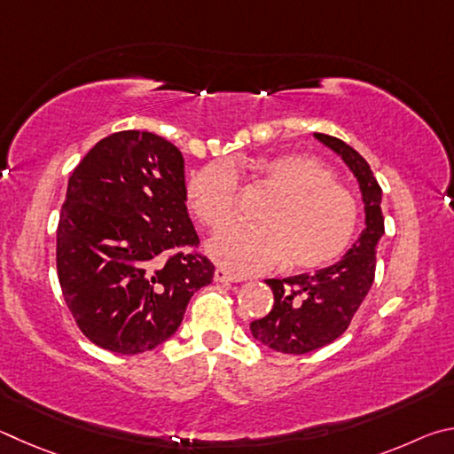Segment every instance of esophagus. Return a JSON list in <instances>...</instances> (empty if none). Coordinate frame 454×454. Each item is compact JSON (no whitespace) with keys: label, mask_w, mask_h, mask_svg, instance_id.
I'll return each instance as SVG.
<instances>
[{"label":"esophagus","mask_w":454,"mask_h":454,"mask_svg":"<svg viewBox=\"0 0 454 454\" xmlns=\"http://www.w3.org/2000/svg\"><path fill=\"white\" fill-rule=\"evenodd\" d=\"M213 279L217 281V283H237V281H241V277H237V275H231L229 271H225V269H215V275H213Z\"/></svg>","instance_id":"1"}]
</instances>
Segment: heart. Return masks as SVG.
<instances>
[{"label": "heart", "instance_id": "b5f03b06", "mask_svg": "<svg viewBox=\"0 0 454 454\" xmlns=\"http://www.w3.org/2000/svg\"><path fill=\"white\" fill-rule=\"evenodd\" d=\"M255 171L275 195L261 209L259 225L233 223L211 237L207 253L215 263L253 275L287 259L307 271L333 263L348 247L359 207L351 191L333 181L327 165L305 153H279L259 161ZM187 197L199 221L221 227L235 209L233 165L203 167L189 179Z\"/></svg>", "mask_w": 454, "mask_h": 454}]
</instances>
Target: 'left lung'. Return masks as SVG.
<instances>
[{
	"label": "left lung",
	"instance_id": "left-lung-1",
	"mask_svg": "<svg viewBox=\"0 0 454 454\" xmlns=\"http://www.w3.org/2000/svg\"><path fill=\"white\" fill-rule=\"evenodd\" d=\"M317 141L343 159L361 189L364 229L337 263L309 275L267 279L273 309L251 323V335L273 351L305 355L333 343L347 331L375 279L377 243L385 235L380 191L369 163L345 141L313 133Z\"/></svg>",
	"mask_w": 454,
	"mask_h": 454
}]
</instances>
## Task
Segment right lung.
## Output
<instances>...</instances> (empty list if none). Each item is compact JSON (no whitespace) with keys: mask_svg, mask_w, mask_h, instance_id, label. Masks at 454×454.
<instances>
[{"mask_svg":"<svg viewBox=\"0 0 454 454\" xmlns=\"http://www.w3.org/2000/svg\"><path fill=\"white\" fill-rule=\"evenodd\" d=\"M181 151L149 131L95 143L67 181L58 225V277L83 335L137 355L175 335L189 299L213 281L187 213Z\"/></svg>","mask_w":454,"mask_h":454,"instance_id":"right-lung-1","label":"right lung"}]
</instances>
